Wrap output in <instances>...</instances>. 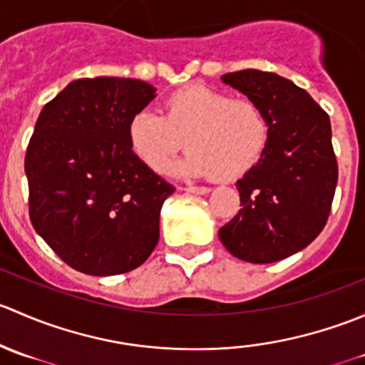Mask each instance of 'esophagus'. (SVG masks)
<instances>
[{
  "mask_svg": "<svg viewBox=\"0 0 365 365\" xmlns=\"http://www.w3.org/2000/svg\"><path fill=\"white\" fill-rule=\"evenodd\" d=\"M185 190L190 194H208L210 187H185Z\"/></svg>",
  "mask_w": 365,
  "mask_h": 365,
  "instance_id": "34e87169",
  "label": "esophagus"
}]
</instances>
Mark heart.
Returning <instances> with one entry per match:
<instances>
[{
    "instance_id": "obj_1",
    "label": "heart",
    "mask_w": 365,
    "mask_h": 365,
    "mask_svg": "<svg viewBox=\"0 0 365 365\" xmlns=\"http://www.w3.org/2000/svg\"><path fill=\"white\" fill-rule=\"evenodd\" d=\"M127 138L134 155L155 173L169 164L185 139L190 152L168 169L171 175L233 180L263 155L270 123L256 102L190 84L165 98L164 116L152 111L134 114Z\"/></svg>"
}]
</instances>
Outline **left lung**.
I'll list each match as a JSON object with an SVG mask.
<instances>
[{
    "instance_id": "1",
    "label": "left lung",
    "mask_w": 365,
    "mask_h": 365,
    "mask_svg": "<svg viewBox=\"0 0 365 365\" xmlns=\"http://www.w3.org/2000/svg\"><path fill=\"white\" fill-rule=\"evenodd\" d=\"M220 81L263 109L270 138L237 182L242 208L219 238L238 259L275 263L307 247L329 219L337 185L329 114L277 73L249 68Z\"/></svg>"
}]
</instances>
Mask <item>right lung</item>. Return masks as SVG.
I'll return each instance as SVG.
<instances>
[{"instance_id":"right-lung-1","label":"right lung","mask_w":365,"mask_h":365,"mask_svg":"<svg viewBox=\"0 0 365 365\" xmlns=\"http://www.w3.org/2000/svg\"><path fill=\"white\" fill-rule=\"evenodd\" d=\"M139 79L72 81L43 106L26 152L29 219L68 267L130 272L159 242L160 208L175 187L130 150L128 121L155 98Z\"/></svg>"}]
</instances>
